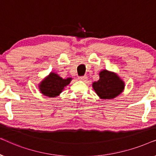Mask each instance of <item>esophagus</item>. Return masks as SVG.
I'll list each match as a JSON object with an SVG mask.
<instances>
[{
	"mask_svg": "<svg viewBox=\"0 0 156 156\" xmlns=\"http://www.w3.org/2000/svg\"><path fill=\"white\" fill-rule=\"evenodd\" d=\"M78 79H79V80L83 81V82H85V81H87V76H80V77H79Z\"/></svg>",
	"mask_w": 156,
	"mask_h": 156,
	"instance_id": "34e87169",
	"label": "esophagus"
}]
</instances>
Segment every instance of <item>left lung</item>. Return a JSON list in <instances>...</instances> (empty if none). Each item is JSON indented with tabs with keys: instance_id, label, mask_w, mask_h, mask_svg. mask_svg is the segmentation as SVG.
Masks as SVG:
<instances>
[{
	"instance_id": "1",
	"label": "left lung",
	"mask_w": 156,
	"mask_h": 156,
	"mask_svg": "<svg viewBox=\"0 0 156 156\" xmlns=\"http://www.w3.org/2000/svg\"><path fill=\"white\" fill-rule=\"evenodd\" d=\"M99 75V80L92 83V87L100 99H114L124 90L125 82L115 72L103 69Z\"/></svg>"
}]
</instances>
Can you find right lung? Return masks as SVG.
Returning a JSON list of instances; mask_svg holds the SVG:
<instances>
[{"label":"right lung","mask_w":156,"mask_h":156,"mask_svg":"<svg viewBox=\"0 0 156 156\" xmlns=\"http://www.w3.org/2000/svg\"><path fill=\"white\" fill-rule=\"evenodd\" d=\"M72 78H62L58 74L51 72L38 84V89L42 95L48 97H56L62 92L65 87L69 84Z\"/></svg>","instance_id":"1"}]
</instances>
